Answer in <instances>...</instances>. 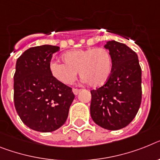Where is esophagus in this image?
<instances>
[{
	"label": "esophagus",
	"mask_w": 160,
	"mask_h": 160,
	"mask_svg": "<svg viewBox=\"0 0 160 160\" xmlns=\"http://www.w3.org/2000/svg\"><path fill=\"white\" fill-rule=\"evenodd\" d=\"M73 92H74V94L75 95H77L79 92H80V88H73Z\"/></svg>",
	"instance_id": "esophagus-1"
}]
</instances>
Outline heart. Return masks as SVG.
<instances>
[{"mask_svg":"<svg viewBox=\"0 0 160 160\" xmlns=\"http://www.w3.org/2000/svg\"><path fill=\"white\" fill-rule=\"evenodd\" d=\"M64 62L52 60L49 68L51 75L64 84L75 81L78 71L80 77L90 86H102L109 80L113 70V60L105 48H89L67 52Z\"/></svg>","mask_w":160,"mask_h":160,"instance_id":"heart-1","label":"heart"}]
</instances>
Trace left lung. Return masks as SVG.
Listing matches in <instances>:
<instances>
[{
	"mask_svg": "<svg viewBox=\"0 0 160 160\" xmlns=\"http://www.w3.org/2000/svg\"><path fill=\"white\" fill-rule=\"evenodd\" d=\"M105 48L113 60L109 80L91 90L90 114L92 120L108 130L129 124L142 102V69L135 52L123 43L108 41Z\"/></svg>",
	"mask_w": 160,
	"mask_h": 160,
	"instance_id": "8db88e82",
	"label": "left lung"
}]
</instances>
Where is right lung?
Wrapping results in <instances>:
<instances>
[{
	"instance_id": "add662e5",
	"label": "right lung",
	"mask_w": 160,
	"mask_h": 160,
	"mask_svg": "<svg viewBox=\"0 0 160 160\" xmlns=\"http://www.w3.org/2000/svg\"><path fill=\"white\" fill-rule=\"evenodd\" d=\"M59 47L45 45L27 49L18 58L14 76L16 111L28 127L53 132L66 122L75 98L71 87L50 73L49 65Z\"/></svg>"
}]
</instances>
